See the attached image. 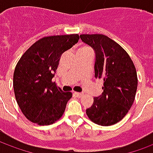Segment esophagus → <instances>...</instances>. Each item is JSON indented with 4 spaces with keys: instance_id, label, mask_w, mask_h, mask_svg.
I'll use <instances>...</instances> for the list:
<instances>
[{
    "instance_id": "34e87169",
    "label": "esophagus",
    "mask_w": 153,
    "mask_h": 153,
    "mask_svg": "<svg viewBox=\"0 0 153 153\" xmlns=\"http://www.w3.org/2000/svg\"><path fill=\"white\" fill-rule=\"evenodd\" d=\"M74 95H75V96H76V97H82L83 95V93H76V92H75V93H74Z\"/></svg>"
}]
</instances>
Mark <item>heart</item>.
Here are the masks:
<instances>
[{
    "label": "heart",
    "mask_w": 153,
    "mask_h": 153,
    "mask_svg": "<svg viewBox=\"0 0 153 153\" xmlns=\"http://www.w3.org/2000/svg\"><path fill=\"white\" fill-rule=\"evenodd\" d=\"M89 51V49H88V47H81V48H79V49L78 50V52H82V51ZM78 52H77V53H78Z\"/></svg>",
    "instance_id": "1"
}]
</instances>
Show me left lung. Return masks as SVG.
<instances>
[{"mask_svg": "<svg viewBox=\"0 0 153 153\" xmlns=\"http://www.w3.org/2000/svg\"><path fill=\"white\" fill-rule=\"evenodd\" d=\"M79 37L94 51V76L104 81L102 94L93 97L87 115L97 125H115L125 117L134 101L138 87L134 65L127 52L105 35Z\"/></svg>", "mask_w": 153, "mask_h": 153, "instance_id": "1", "label": "left lung"}]
</instances>
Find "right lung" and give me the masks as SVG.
Listing matches in <instances>:
<instances>
[{"mask_svg": "<svg viewBox=\"0 0 153 153\" xmlns=\"http://www.w3.org/2000/svg\"><path fill=\"white\" fill-rule=\"evenodd\" d=\"M79 39L78 34L46 37L26 51L15 67L13 86L25 117L40 125L53 124L65 112L72 93L51 80L62 54Z\"/></svg>", "mask_w": 153, "mask_h": 153, "instance_id": "1", "label": "right lung"}]
</instances>
